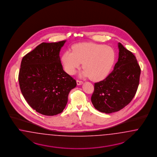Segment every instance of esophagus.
<instances>
[{"mask_svg":"<svg viewBox=\"0 0 157 157\" xmlns=\"http://www.w3.org/2000/svg\"><path fill=\"white\" fill-rule=\"evenodd\" d=\"M77 85H82V84L83 83V82H82V81H80V80H77Z\"/></svg>","mask_w":157,"mask_h":157,"instance_id":"esophagus-1","label":"esophagus"}]
</instances>
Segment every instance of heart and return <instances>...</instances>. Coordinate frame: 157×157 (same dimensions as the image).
<instances>
[{
    "instance_id": "b5f03b06",
    "label": "heart",
    "mask_w": 157,
    "mask_h": 157,
    "mask_svg": "<svg viewBox=\"0 0 157 157\" xmlns=\"http://www.w3.org/2000/svg\"><path fill=\"white\" fill-rule=\"evenodd\" d=\"M116 59V53L109 46L94 43H80L67 50L61 57L65 71L74 75L82 62L84 70L80 75L94 81H100L109 74Z\"/></svg>"
}]
</instances>
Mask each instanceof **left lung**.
I'll return each mask as SVG.
<instances>
[{
	"instance_id": "1",
	"label": "left lung",
	"mask_w": 157,
	"mask_h": 157,
	"mask_svg": "<svg viewBox=\"0 0 157 157\" xmlns=\"http://www.w3.org/2000/svg\"><path fill=\"white\" fill-rule=\"evenodd\" d=\"M119 55L114 70L104 80L94 84L91 100L98 111L109 114L123 109L136 94L141 68L136 57L118 43Z\"/></svg>"
}]
</instances>
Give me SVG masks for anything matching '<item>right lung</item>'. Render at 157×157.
<instances>
[{
  "label": "right lung",
  "instance_id": "add662e5",
  "mask_svg": "<svg viewBox=\"0 0 157 157\" xmlns=\"http://www.w3.org/2000/svg\"><path fill=\"white\" fill-rule=\"evenodd\" d=\"M66 40L42 43L25 55L21 62L19 82L28 104L43 115L63 112L75 80L63 68L60 52Z\"/></svg>",
  "mask_w": 157,
  "mask_h": 157
}]
</instances>
